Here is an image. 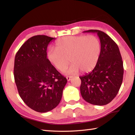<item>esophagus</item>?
Listing matches in <instances>:
<instances>
[{
    "instance_id": "esophagus-1",
    "label": "esophagus",
    "mask_w": 135,
    "mask_h": 135,
    "mask_svg": "<svg viewBox=\"0 0 135 135\" xmlns=\"http://www.w3.org/2000/svg\"><path fill=\"white\" fill-rule=\"evenodd\" d=\"M71 79V76H68L67 77V79L68 81H70Z\"/></svg>"
}]
</instances>
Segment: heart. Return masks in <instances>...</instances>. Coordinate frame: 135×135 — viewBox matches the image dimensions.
<instances>
[{"mask_svg": "<svg viewBox=\"0 0 135 135\" xmlns=\"http://www.w3.org/2000/svg\"><path fill=\"white\" fill-rule=\"evenodd\" d=\"M56 49L47 52L49 61L54 67L63 72L72 64L67 74H75L79 70L88 73L95 67L100 53V43L94 35L67 36L57 40Z\"/></svg>", "mask_w": 135, "mask_h": 135, "instance_id": "heart-1", "label": "heart"}]
</instances>
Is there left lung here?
I'll use <instances>...</instances> for the list:
<instances>
[{
  "label": "left lung",
  "mask_w": 135,
  "mask_h": 135,
  "mask_svg": "<svg viewBox=\"0 0 135 135\" xmlns=\"http://www.w3.org/2000/svg\"><path fill=\"white\" fill-rule=\"evenodd\" d=\"M84 32L97 33L101 49L93 71L79 77L80 91L86 102L104 105L115 98L122 83L124 67L121 55L118 45L104 32L90 30Z\"/></svg>",
  "instance_id": "8db88e82"
}]
</instances>
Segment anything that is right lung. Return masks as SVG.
<instances>
[{"label":"right lung","mask_w":135,"mask_h":135,"mask_svg":"<svg viewBox=\"0 0 135 135\" xmlns=\"http://www.w3.org/2000/svg\"><path fill=\"white\" fill-rule=\"evenodd\" d=\"M53 39L46 35L31 37L20 48L14 60V80L19 95L39 113L58 105L67 82L47 58V46Z\"/></svg>","instance_id":"1"}]
</instances>
